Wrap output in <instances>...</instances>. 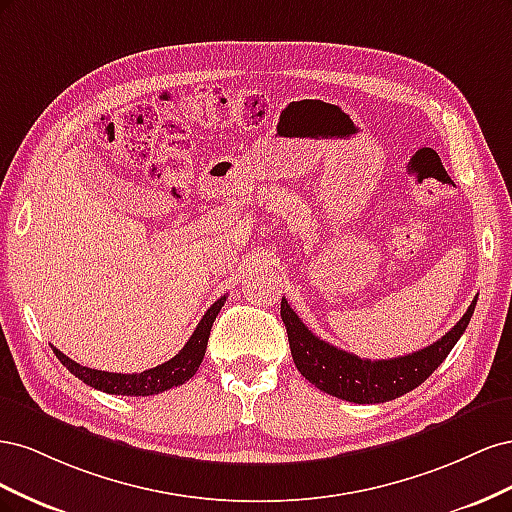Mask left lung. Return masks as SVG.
I'll return each instance as SVG.
<instances>
[{"label": "left lung", "mask_w": 512, "mask_h": 512, "mask_svg": "<svg viewBox=\"0 0 512 512\" xmlns=\"http://www.w3.org/2000/svg\"><path fill=\"white\" fill-rule=\"evenodd\" d=\"M476 299L463 318L438 342L408 356L382 361L359 359L356 354L322 342L292 312L286 299H282V320L286 324L292 361L305 380L324 393L354 401V404H382V401L410 393L438 369L470 324Z\"/></svg>", "instance_id": "1"}]
</instances>
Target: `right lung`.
<instances>
[{
    "instance_id": "1",
    "label": "right lung",
    "mask_w": 512,
    "mask_h": 512,
    "mask_svg": "<svg viewBox=\"0 0 512 512\" xmlns=\"http://www.w3.org/2000/svg\"><path fill=\"white\" fill-rule=\"evenodd\" d=\"M224 303H226V297L218 299L207 309V314L203 316V320L198 322L196 331L188 339V344L179 350V354H175L173 359L158 365V367L141 371V374H111V371L89 369V367H83L81 363L68 359V356L64 352H59L55 346H51V348H53L57 359L61 361V365H64L70 374H74L76 378L83 380L89 386H94V389H98L102 393L128 395V397L158 395V393L173 389V386L183 384L185 380H190L196 374L200 363H203V359H205V350H207L213 320L220 314Z\"/></svg>"
}]
</instances>
